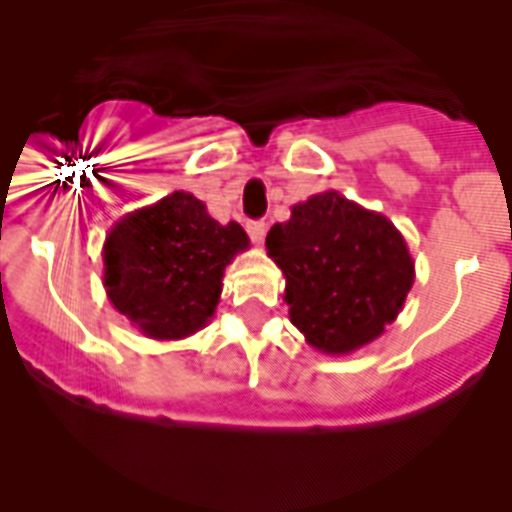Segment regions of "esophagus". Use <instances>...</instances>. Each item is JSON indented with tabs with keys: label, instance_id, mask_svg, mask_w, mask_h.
<instances>
[{
	"label": "esophagus",
	"instance_id": "1",
	"mask_svg": "<svg viewBox=\"0 0 512 512\" xmlns=\"http://www.w3.org/2000/svg\"><path fill=\"white\" fill-rule=\"evenodd\" d=\"M265 231H268V225H265L263 220H252V223H247L249 239L255 241V244H260V241L265 239Z\"/></svg>",
	"mask_w": 512,
	"mask_h": 512
}]
</instances>
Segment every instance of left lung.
<instances>
[{"mask_svg":"<svg viewBox=\"0 0 512 512\" xmlns=\"http://www.w3.org/2000/svg\"><path fill=\"white\" fill-rule=\"evenodd\" d=\"M289 321L327 356L364 348L396 321L414 284L406 239L388 217L337 191L313 193L268 231Z\"/></svg>","mask_w":512,"mask_h":512,"instance_id":"obj_1","label":"left lung"}]
</instances>
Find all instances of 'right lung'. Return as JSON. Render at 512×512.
<instances>
[{
    "mask_svg": "<svg viewBox=\"0 0 512 512\" xmlns=\"http://www.w3.org/2000/svg\"><path fill=\"white\" fill-rule=\"evenodd\" d=\"M249 249L239 223L220 225L193 193L175 191L108 231L103 287L116 311L151 340H185L215 316L225 268Z\"/></svg>",
    "mask_w": 512,
    "mask_h": 512,
    "instance_id": "add662e5",
    "label": "right lung"
}]
</instances>
